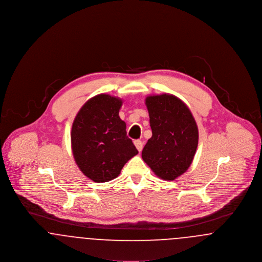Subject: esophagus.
I'll return each instance as SVG.
<instances>
[{"instance_id":"esophagus-1","label":"esophagus","mask_w":262,"mask_h":262,"mask_svg":"<svg viewBox=\"0 0 262 262\" xmlns=\"http://www.w3.org/2000/svg\"><path fill=\"white\" fill-rule=\"evenodd\" d=\"M134 143H135V145H136V147H137V149L138 150V151H141L142 148H143V142H142L141 140L137 139V140L134 141Z\"/></svg>"}]
</instances>
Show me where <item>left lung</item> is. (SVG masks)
Masks as SVG:
<instances>
[{"label": "left lung", "mask_w": 262, "mask_h": 262, "mask_svg": "<svg viewBox=\"0 0 262 262\" xmlns=\"http://www.w3.org/2000/svg\"><path fill=\"white\" fill-rule=\"evenodd\" d=\"M152 137L141 156L154 174L173 181L184 174L193 160L199 128L187 105L172 94L150 95L145 99Z\"/></svg>", "instance_id": "8db88e82"}]
</instances>
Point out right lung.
Instances as JSON below:
<instances>
[{"instance_id":"right-lung-1","label":"right lung","mask_w":262,"mask_h":262,"mask_svg":"<svg viewBox=\"0 0 262 262\" xmlns=\"http://www.w3.org/2000/svg\"><path fill=\"white\" fill-rule=\"evenodd\" d=\"M123 100L99 94L88 100L75 116L71 140L75 163L96 183L117 178L138 151L126 136L119 111Z\"/></svg>"}]
</instances>
